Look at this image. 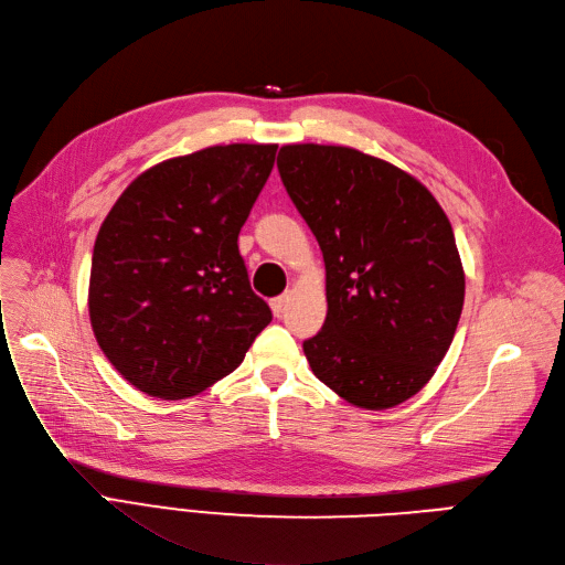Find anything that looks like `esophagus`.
Segmentation results:
<instances>
[{
    "instance_id": "obj_1",
    "label": "esophagus",
    "mask_w": 565,
    "mask_h": 565,
    "mask_svg": "<svg viewBox=\"0 0 565 565\" xmlns=\"http://www.w3.org/2000/svg\"><path fill=\"white\" fill-rule=\"evenodd\" d=\"M288 300H290V294H284V296H279V298L271 300V302H269V305H271V312H275L277 317H281V315H284V309H286V305H288Z\"/></svg>"
}]
</instances>
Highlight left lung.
Listing matches in <instances>:
<instances>
[{
    "label": "left lung",
    "mask_w": 565,
    "mask_h": 565,
    "mask_svg": "<svg viewBox=\"0 0 565 565\" xmlns=\"http://www.w3.org/2000/svg\"><path fill=\"white\" fill-rule=\"evenodd\" d=\"M277 167L326 263L329 312L302 342L344 402L392 408L425 387L465 302L452 227L425 185L335 145H286Z\"/></svg>",
    "instance_id": "left-lung-1"
}]
</instances>
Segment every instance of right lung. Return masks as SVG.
I'll return each mask as SVG.
<instances>
[{
	"label": "right lung",
	"mask_w": 565,
	"mask_h": 565,
	"mask_svg": "<svg viewBox=\"0 0 565 565\" xmlns=\"http://www.w3.org/2000/svg\"><path fill=\"white\" fill-rule=\"evenodd\" d=\"M277 145H215L161 161L124 190L96 236L88 315L113 366L140 392L185 398L244 361L271 321L239 232Z\"/></svg>",
	"instance_id": "obj_1"
}]
</instances>
